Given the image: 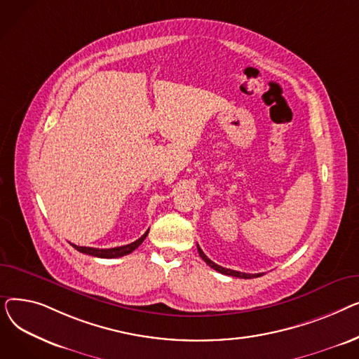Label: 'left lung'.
<instances>
[{
	"label": "left lung",
	"mask_w": 359,
	"mask_h": 359,
	"mask_svg": "<svg viewBox=\"0 0 359 359\" xmlns=\"http://www.w3.org/2000/svg\"><path fill=\"white\" fill-rule=\"evenodd\" d=\"M198 253L199 256L206 262V265L211 266L212 269H215L217 272L219 273H224V275H229V276H237V278H243V279H252V278H257V276H262V273H244V272H238V271H233V269H227V268H222L219 265H217V263H214L211 259L206 257V255L202 252V249L198 246Z\"/></svg>",
	"instance_id": "1"
}]
</instances>
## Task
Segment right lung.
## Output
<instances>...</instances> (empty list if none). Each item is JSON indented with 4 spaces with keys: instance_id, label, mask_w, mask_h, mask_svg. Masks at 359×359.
I'll use <instances>...</instances> for the list:
<instances>
[{
    "instance_id": "right-lung-1",
    "label": "right lung",
    "mask_w": 359,
    "mask_h": 359,
    "mask_svg": "<svg viewBox=\"0 0 359 359\" xmlns=\"http://www.w3.org/2000/svg\"><path fill=\"white\" fill-rule=\"evenodd\" d=\"M149 230L145 231V234H142L137 241L130 243V244H125V246H121V248H111V249H96V248H84V246H75V244H71V246L79 250L81 253H86V255H90V256H94V257H103V259H113V257H121V256H125V255H129L134 252L140 244L145 240L147 234H148Z\"/></svg>"
}]
</instances>
